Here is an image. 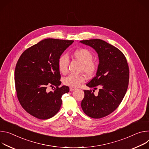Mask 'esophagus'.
Masks as SVG:
<instances>
[{
	"instance_id": "obj_1",
	"label": "esophagus",
	"mask_w": 149,
	"mask_h": 149,
	"mask_svg": "<svg viewBox=\"0 0 149 149\" xmlns=\"http://www.w3.org/2000/svg\"><path fill=\"white\" fill-rule=\"evenodd\" d=\"M76 89V88H74V87H70V91H74Z\"/></svg>"
}]
</instances>
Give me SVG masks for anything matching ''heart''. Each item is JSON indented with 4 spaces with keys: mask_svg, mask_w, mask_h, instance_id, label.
Instances as JSON below:
<instances>
[{
    "mask_svg": "<svg viewBox=\"0 0 149 149\" xmlns=\"http://www.w3.org/2000/svg\"><path fill=\"white\" fill-rule=\"evenodd\" d=\"M73 56L82 64L81 70L88 76L93 75L96 70V64L93 60L92 53L86 48H79L74 50ZM69 58L67 55L63 54L60 56L57 61L59 72L63 74L67 73L68 70ZM85 77L81 74H70L63 79V83L72 87L78 86L85 81Z\"/></svg>",
    "mask_w": 149,
    "mask_h": 149,
    "instance_id": "1",
    "label": "heart"
}]
</instances>
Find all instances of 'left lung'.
<instances>
[{"label":"left lung","mask_w":149,"mask_h":149,"mask_svg":"<svg viewBox=\"0 0 149 149\" xmlns=\"http://www.w3.org/2000/svg\"><path fill=\"white\" fill-rule=\"evenodd\" d=\"M97 53L99 64L96 73L86 86L94 90H84L81 107L88 116L101 118L116 109L126 93L129 81V69L125 57L119 49L100 39L80 41ZM93 90V92L95 91Z\"/></svg>","instance_id":"1"}]
</instances>
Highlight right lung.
<instances>
[{
  "mask_svg": "<svg viewBox=\"0 0 149 149\" xmlns=\"http://www.w3.org/2000/svg\"><path fill=\"white\" fill-rule=\"evenodd\" d=\"M74 42L47 38L26 50L20 56L15 70V88L22 108L37 118H50L60 109L63 94L69 88L62 86L57 61L65 49ZM49 86L56 88L48 92Z\"/></svg>",
  "mask_w": 149,
  "mask_h": 149,
  "instance_id": "obj_1",
  "label": "right lung"
}]
</instances>
